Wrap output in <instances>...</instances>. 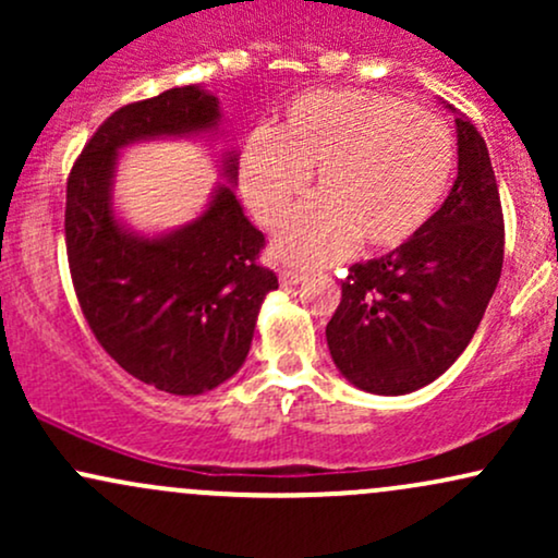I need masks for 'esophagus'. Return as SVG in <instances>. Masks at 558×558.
Returning <instances> with one entry per match:
<instances>
[{
  "instance_id": "34e87169",
  "label": "esophagus",
  "mask_w": 558,
  "mask_h": 558,
  "mask_svg": "<svg viewBox=\"0 0 558 558\" xmlns=\"http://www.w3.org/2000/svg\"><path fill=\"white\" fill-rule=\"evenodd\" d=\"M301 280H304V272L301 270H293V267H283V270H280V286L291 288V286H299Z\"/></svg>"
}]
</instances>
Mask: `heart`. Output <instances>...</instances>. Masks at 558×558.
I'll use <instances>...</instances> for the list:
<instances>
[{"label": "heart", "mask_w": 558, "mask_h": 558, "mask_svg": "<svg viewBox=\"0 0 558 558\" xmlns=\"http://www.w3.org/2000/svg\"><path fill=\"white\" fill-rule=\"evenodd\" d=\"M457 146L444 118L360 88H323L293 99L272 133L254 131L239 178L262 226H278L275 254L293 265L341 259L356 243L396 248L420 233L444 202Z\"/></svg>", "instance_id": "1"}]
</instances>
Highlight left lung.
<instances>
[{"label":"left lung","mask_w":558,"mask_h":558,"mask_svg":"<svg viewBox=\"0 0 558 558\" xmlns=\"http://www.w3.org/2000/svg\"><path fill=\"white\" fill-rule=\"evenodd\" d=\"M459 175L414 239L349 267L325 336L336 367L377 396L440 377L475 336L504 265V213L485 138L457 118Z\"/></svg>","instance_id":"8db88e82"}]
</instances>
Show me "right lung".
Here are the masks:
<instances>
[{"instance_id":"obj_1","label":"right lung","mask_w":558,"mask_h":558,"mask_svg":"<svg viewBox=\"0 0 558 558\" xmlns=\"http://www.w3.org/2000/svg\"><path fill=\"white\" fill-rule=\"evenodd\" d=\"M217 105L204 88L181 86L120 107L68 175V265L83 317L128 375L175 396H198L239 373L278 278L259 265L265 235L230 185L194 222L146 239L114 217L112 178L123 146L213 131ZM226 175L235 181L233 155Z\"/></svg>"}]
</instances>
